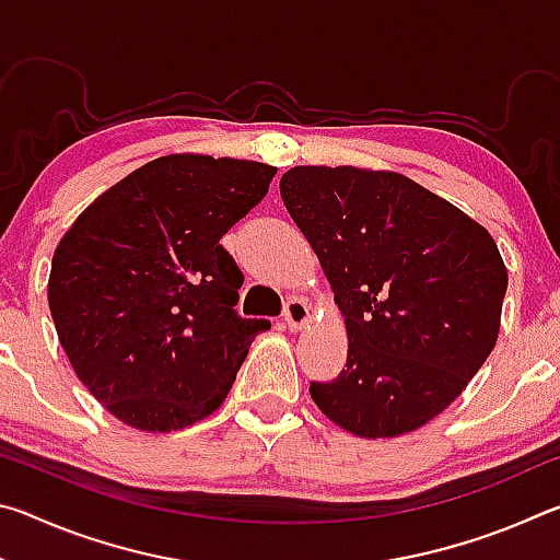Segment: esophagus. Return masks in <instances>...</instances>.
Returning a JSON list of instances; mask_svg holds the SVG:
<instances>
[{"mask_svg":"<svg viewBox=\"0 0 560 560\" xmlns=\"http://www.w3.org/2000/svg\"><path fill=\"white\" fill-rule=\"evenodd\" d=\"M283 320L291 330H301L311 320V308L306 301L301 299H289L287 306H283Z\"/></svg>","mask_w":560,"mask_h":560,"instance_id":"obj_1","label":"esophagus"}]
</instances>
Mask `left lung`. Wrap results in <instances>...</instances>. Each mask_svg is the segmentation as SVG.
Segmentation results:
<instances>
[{"instance_id":"obj_1","label":"left lung","mask_w":560,"mask_h":560,"mask_svg":"<svg viewBox=\"0 0 560 560\" xmlns=\"http://www.w3.org/2000/svg\"><path fill=\"white\" fill-rule=\"evenodd\" d=\"M279 187L348 330L343 371L308 387L318 410L365 440L428 424L497 346L509 283L497 242L400 173L299 165Z\"/></svg>"}]
</instances>
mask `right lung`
<instances>
[{"mask_svg":"<svg viewBox=\"0 0 560 560\" xmlns=\"http://www.w3.org/2000/svg\"><path fill=\"white\" fill-rule=\"evenodd\" d=\"M277 167L165 155L89 205L51 259L49 308L79 381L120 422L175 432L224 402L252 340L242 271L220 244Z\"/></svg>","mask_w":560,"mask_h":560,"instance_id":"right-lung-1","label":"right lung"}]
</instances>
